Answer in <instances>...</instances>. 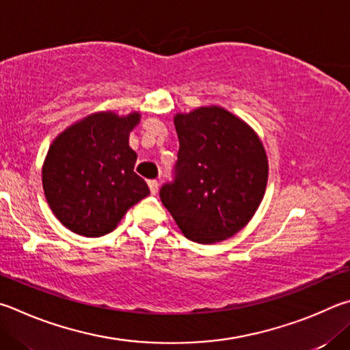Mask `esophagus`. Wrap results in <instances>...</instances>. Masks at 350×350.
Here are the masks:
<instances>
[{"instance_id":"34e87169","label":"esophagus","mask_w":350,"mask_h":350,"mask_svg":"<svg viewBox=\"0 0 350 350\" xmlns=\"http://www.w3.org/2000/svg\"><path fill=\"white\" fill-rule=\"evenodd\" d=\"M147 185H149L150 193L152 195H157V192H158V181L157 180H149V181H147Z\"/></svg>"}]
</instances>
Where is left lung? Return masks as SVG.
<instances>
[{"instance_id": "1", "label": "left lung", "mask_w": 350, "mask_h": 350, "mask_svg": "<svg viewBox=\"0 0 350 350\" xmlns=\"http://www.w3.org/2000/svg\"><path fill=\"white\" fill-rule=\"evenodd\" d=\"M178 159L159 189L186 238L209 244L234 237L265 197L267 158L246 122L221 107L175 116Z\"/></svg>"}]
</instances>
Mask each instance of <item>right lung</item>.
Returning a JSON list of instances; mask_svg holds the SVG:
<instances>
[{
  "instance_id": "right-lung-1",
  "label": "right lung",
  "mask_w": 350,
  "mask_h": 350,
  "mask_svg": "<svg viewBox=\"0 0 350 350\" xmlns=\"http://www.w3.org/2000/svg\"><path fill=\"white\" fill-rule=\"evenodd\" d=\"M139 113L90 115L53 141L42 167L46 200L67 229L84 237L112 232L127 209L150 193L133 172L129 133Z\"/></svg>"
}]
</instances>
